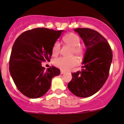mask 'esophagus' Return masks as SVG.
Listing matches in <instances>:
<instances>
[{
  "mask_svg": "<svg viewBox=\"0 0 124 124\" xmlns=\"http://www.w3.org/2000/svg\"><path fill=\"white\" fill-rule=\"evenodd\" d=\"M64 73H65V71H62V70H61V74H64Z\"/></svg>",
  "mask_w": 124,
  "mask_h": 124,
  "instance_id": "1",
  "label": "esophagus"
}]
</instances>
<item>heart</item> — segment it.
<instances>
[{"label":"heart","mask_w":124,"mask_h":124,"mask_svg":"<svg viewBox=\"0 0 124 124\" xmlns=\"http://www.w3.org/2000/svg\"><path fill=\"white\" fill-rule=\"evenodd\" d=\"M65 42L72 47V53L81 56L83 54L85 51L84 47L80 44V38L77 35L74 33H70L66 35L63 38ZM61 48V44L59 41H56L52 47V52L53 54L59 53ZM78 60L76 56H71L67 57L61 56L54 60V64L56 67L64 71H69L74 67L77 65Z\"/></svg>","instance_id":"heart-1"}]
</instances>
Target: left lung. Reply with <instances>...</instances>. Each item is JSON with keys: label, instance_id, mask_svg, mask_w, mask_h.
Masks as SVG:
<instances>
[{"label": "left lung", "instance_id": "1", "mask_svg": "<svg viewBox=\"0 0 124 124\" xmlns=\"http://www.w3.org/2000/svg\"><path fill=\"white\" fill-rule=\"evenodd\" d=\"M86 47L81 71L72 73L68 87L78 97H91L104 85L108 78L112 62V49L106 39L88 28H76Z\"/></svg>", "mask_w": 124, "mask_h": 124}]
</instances>
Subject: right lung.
Wrapping results in <instances>:
<instances>
[{
  "instance_id": "add662e5",
  "label": "right lung",
  "mask_w": 124,
  "mask_h": 124,
  "mask_svg": "<svg viewBox=\"0 0 124 124\" xmlns=\"http://www.w3.org/2000/svg\"><path fill=\"white\" fill-rule=\"evenodd\" d=\"M63 31L35 28L22 33L14 43L9 59L10 74L18 89L30 98L47 93L53 77L60 70L50 67L45 70L41 63L50 61L53 44Z\"/></svg>"
}]
</instances>
